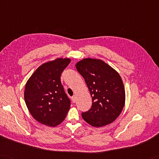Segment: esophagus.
I'll return each instance as SVG.
<instances>
[{
    "label": "esophagus",
    "instance_id": "obj_1",
    "mask_svg": "<svg viewBox=\"0 0 159 159\" xmlns=\"http://www.w3.org/2000/svg\"><path fill=\"white\" fill-rule=\"evenodd\" d=\"M72 102L75 103V102H76V95H73V96L72 97Z\"/></svg>",
    "mask_w": 159,
    "mask_h": 159
}]
</instances>
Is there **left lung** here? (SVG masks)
I'll return each mask as SVG.
<instances>
[{
  "mask_svg": "<svg viewBox=\"0 0 159 159\" xmlns=\"http://www.w3.org/2000/svg\"><path fill=\"white\" fill-rule=\"evenodd\" d=\"M75 66L85 80L93 101L91 109L82 113L83 119L95 127L112 123L125 103V87L119 72L98 59L84 58Z\"/></svg>",
  "mask_w": 159,
  "mask_h": 159,
  "instance_id": "8db88e82",
  "label": "left lung"
}]
</instances>
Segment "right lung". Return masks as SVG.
Returning a JSON list of instances; mask_svg holds the SVG:
<instances>
[{
    "mask_svg": "<svg viewBox=\"0 0 159 159\" xmlns=\"http://www.w3.org/2000/svg\"><path fill=\"white\" fill-rule=\"evenodd\" d=\"M56 58L40 65L27 80L24 100L32 117L40 123L55 127L61 123L70 108L60 76L70 62Z\"/></svg>",
    "mask_w": 159,
    "mask_h": 159,
    "instance_id": "right-lung-1",
    "label": "right lung"
}]
</instances>
